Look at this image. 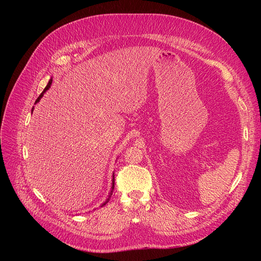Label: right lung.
Instances as JSON below:
<instances>
[{
  "mask_svg": "<svg viewBox=\"0 0 261 261\" xmlns=\"http://www.w3.org/2000/svg\"><path fill=\"white\" fill-rule=\"evenodd\" d=\"M51 85H52V78H51V80L49 81L48 85H46V86H45V88L43 89V91L41 92V94H40V96H39V97H38V99L36 100V103H37V102H39V101H40V99H41V98L43 97V94L45 93V91H46V90H49V88H50V87H51ZM31 111H34V108H33V110H31ZM113 189H114V173H113V178H112V187H111V192H110V194H109V197H108V199L106 200V202H103V203H102V204H101V207H102V206H105V204H106V203H108L109 199H110V198H111V196H112V193H113Z\"/></svg>",
  "mask_w": 261,
  "mask_h": 261,
  "instance_id": "add662e5",
  "label": "right lung"
}]
</instances>
